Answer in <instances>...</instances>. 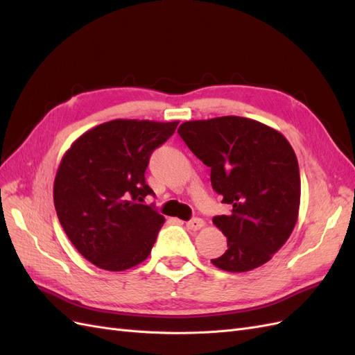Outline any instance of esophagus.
<instances>
[{"label":"esophagus","mask_w":355,"mask_h":355,"mask_svg":"<svg viewBox=\"0 0 355 355\" xmlns=\"http://www.w3.org/2000/svg\"><path fill=\"white\" fill-rule=\"evenodd\" d=\"M204 225H205V222H204L202 219H199V217H195V219L189 220V222L186 223L187 228H189V230H192V231H198V230L204 228Z\"/></svg>","instance_id":"1"}]
</instances>
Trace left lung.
Listing matches in <instances>:
<instances>
[{
    "label": "left lung",
    "instance_id": "obj_1",
    "mask_svg": "<svg viewBox=\"0 0 355 355\" xmlns=\"http://www.w3.org/2000/svg\"><path fill=\"white\" fill-rule=\"evenodd\" d=\"M178 135L211 169V186L231 207L213 217L228 249L213 264L243 272L266 264L284 246L298 219L300 171L280 132L244 116L186 121Z\"/></svg>",
    "mask_w": 355,
    "mask_h": 355
}]
</instances>
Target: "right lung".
Here are the masks:
<instances>
[{"label": "right lung", "instance_id": "1", "mask_svg": "<svg viewBox=\"0 0 355 355\" xmlns=\"http://www.w3.org/2000/svg\"><path fill=\"white\" fill-rule=\"evenodd\" d=\"M178 121L112 120L71 144L53 181V204L71 244L91 264L123 271L148 258L165 217L144 204L151 153Z\"/></svg>", "mask_w": 355, "mask_h": 355}]
</instances>
